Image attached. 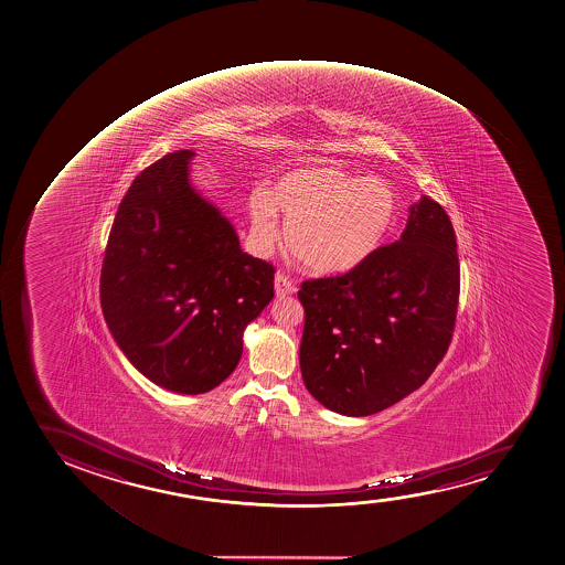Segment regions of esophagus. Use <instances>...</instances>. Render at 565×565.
Instances as JSON below:
<instances>
[{
	"label": "esophagus",
	"mask_w": 565,
	"mask_h": 565,
	"mask_svg": "<svg viewBox=\"0 0 565 565\" xmlns=\"http://www.w3.org/2000/svg\"><path fill=\"white\" fill-rule=\"evenodd\" d=\"M274 289H276L278 297H287V295L297 291L295 284L284 273H276V276H274Z\"/></svg>",
	"instance_id": "esophagus-1"
}]
</instances>
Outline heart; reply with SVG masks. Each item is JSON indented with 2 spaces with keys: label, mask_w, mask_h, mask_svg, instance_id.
Segmentation results:
<instances>
[{
  "label": "heart",
  "mask_w": 565,
  "mask_h": 565,
  "mask_svg": "<svg viewBox=\"0 0 565 565\" xmlns=\"http://www.w3.org/2000/svg\"><path fill=\"white\" fill-rule=\"evenodd\" d=\"M286 242L311 273L343 274L359 268L385 246L399 216V196L385 178H364L338 166L297 167L276 180L273 191L255 188L249 216L255 242L268 249Z\"/></svg>",
  "instance_id": "heart-1"
}]
</instances>
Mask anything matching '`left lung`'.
<instances>
[{"mask_svg":"<svg viewBox=\"0 0 565 565\" xmlns=\"http://www.w3.org/2000/svg\"><path fill=\"white\" fill-rule=\"evenodd\" d=\"M460 295L457 236L441 204H413L399 241L359 268L306 279L300 370L330 412L366 417L417 391L449 349Z\"/></svg>","mask_w":565,"mask_h":565,"instance_id":"1","label":"left lung"}]
</instances>
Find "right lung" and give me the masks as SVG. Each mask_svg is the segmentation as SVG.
Returning <instances> with one entry per match:
<instances>
[{"instance_id":"obj_1","label":"right lung","mask_w":565,"mask_h":565,"mask_svg":"<svg viewBox=\"0 0 565 565\" xmlns=\"http://www.w3.org/2000/svg\"><path fill=\"white\" fill-rule=\"evenodd\" d=\"M191 150L167 153L121 199L103 259V316L140 374L203 394L233 374L242 334L274 297L276 268L190 182Z\"/></svg>"}]
</instances>
